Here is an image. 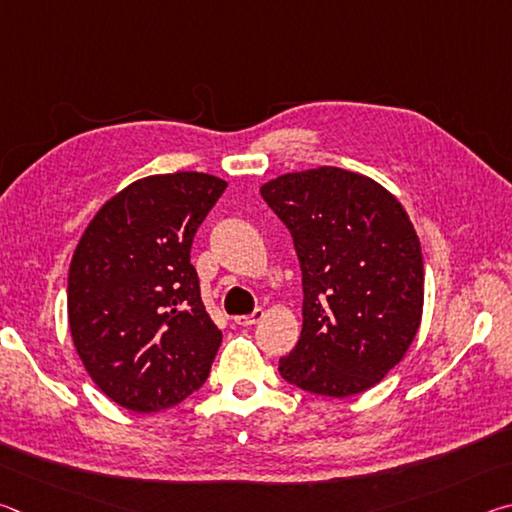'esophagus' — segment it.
<instances>
[{
    "label": "esophagus",
    "instance_id": "obj_1",
    "mask_svg": "<svg viewBox=\"0 0 512 512\" xmlns=\"http://www.w3.org/2000/svg\"><path fill=\"white\" fill-rule=\"evenodd\" d=\"M262 318H264V309H255L253 314H248V316H237L235 318V325L250 327V325H257Z\"/></svg>",
    "mask_w": 512,
    "mask_h": 512
}]
</instances>
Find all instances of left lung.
<instances>
[{
	"instance_id": "8db88e82",
	"label": "left lung",
	"mask_w": 512,
	"mask_h": 512,
	"mask_svg": "<svg viewBox=\"0 0 512 512\" xmlns=\"http://www.w3.org/2000/svg\"><path fill=\"white\" fill-rule=\"evenodd\" d=\"M302 271V332L280 375L302 391L350 397L379 384L422 318L424 266L404 207L375 180L320 167L262 189Z\"/></svg>"
}]
</instances>
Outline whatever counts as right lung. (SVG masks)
<instances>
[{"label": "right lung", "instance_id": "obj_1", "mask_svg": "<svg viewBox=\"0 0 512 512\" xmlns=\"http://www.w3.org/2000/svg\"><path fill=\"white\" fill-rule=\"evenodd\" d=\"M225 187L196 171L137 180L101 207L74 250V348L94 384L128 411L176 406L210 375L223 334L189 253Z\"/></svg>", "mask_w": 512, "mask_h": 512}]
</instances>
